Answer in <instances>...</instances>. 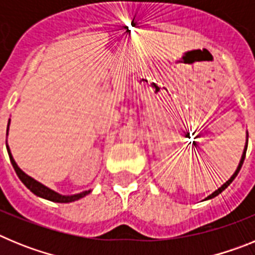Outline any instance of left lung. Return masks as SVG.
I'll return each mask as SVG.
<instances>
[{
  "instance_id": "obj_1",
  "label": "left lung",
  "mask_w": 255,
  "mask_h": 255,
  "mask_svg": "<svg viewBox=\"0 0 255 255\" xmlns=\"http://www.w3.org/2000/svg\"><path fill=\"white\" fill-rule=\"evenodd\" d=\"M247 149H248V141H247V145H245V148H244V153H243V155H242V161H240V163H239V167L236 168V171H235V173H234L233 176L230 177V180L229 181H226L224 184V185L221 186L220 189H217V190L215 191V193H212L211 195H209V197H207L206 199H211V198H215V197H217L218 194H221V193H222V191L225 190V189L227 188V186L230 185V184H231V182L234 181V179H235L236 176H238V173H239V171H240V168H242V166H243V163H244V159H245V154H247Z\"/></svg>"
}]
</instances>
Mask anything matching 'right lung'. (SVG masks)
Instances as JSON below:
<instances>
[{
	"label": "right lung",
	"instance_id": "1",
	"mask_svg": "<svg viewBox=\"0 0 255 255\" xmlns=\"http://www.w3.org/2000/svg\"><path fill=\"white\" fill-rule=\"evenodd\" d=\"M8 124H10V121H8ZM7 130H8V125H7ZM6 148H7L8 157H10V161H11V164H12L13 170H15L16 175L19 176V179L21 180L22 184H24V185H25L26 188H28L31 193H33V194L38 195V197H40V198H44V199H47V200H51V202H56V203H70V202H75V200L80 199V198H84L85 195L91 193V191H83V193H80V194L70 195V197H65V195L57 194L56 191L51 190V189H48L47 186L42 185L40 182L35 181L34 179H31V177L28 176L26 173L22 172V171L17 167L16 162L13 161L7 143H6Z\"/></svg>",
	"mask_w": 255,
	"mask_h": 255
}]
</instances>
